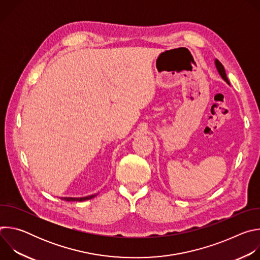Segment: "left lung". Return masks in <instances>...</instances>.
Listing matches in <instances>:
<instances>
[{
  "label": "left lung",
  "mask_w": 260,
  "mask_h": 260,
  "mask_svg": "<svg viewBox=\"0 0 260 260\" xmlns=\"http://www.w3.org/2000/svg\"><path fill=\"white\" fill-rule=\"evenodd\" d=\"M215 66H216V69H217V71L219 73V75L221 76V78L223 79L228 84H230V81H229V79L226 77V73H225L224 67L222 66V63L218 59H215Z\"/></svg>",
  "instance_id": "8db88e82"
}]
</instances>
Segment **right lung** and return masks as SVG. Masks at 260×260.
<instances>
[{
  "mask_svg": "<svg viewBox=\"0 0 260 260\" xmlns=\"http://www.w3.org/2000/svg\"><path fill=\"white\" fill-rule=\"evenodd\" d=\"M96 194H91V196H87V197H83V198H60L61 200H64L67 202H83V201H87L90 200L92 198H94Z\"/></svg>",
  "mask_w": 260,
  "mask_h": 260,
  "instance_id": "right-lung-1",
  "label": "right lung"
}]
</instances>
